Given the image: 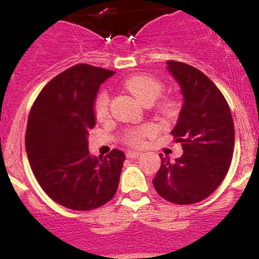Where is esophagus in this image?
I'll use <instances>...</instances> for the list:
<instances>
[{
  "label": "esophagus",
  "instance_id": "esophagus-1",
  "mask_svg": "<svg viewBox=\"0 0 259 259\" xmlns=\"http://www.w3.org/2000/svg\"><path fill=\"white\" fill-rule=\"evenodd\" d=\"M141 155L140 152H136V150H128L127 157L128 158H139Z\"/></svg>",
  "mask_w": 259,
  "mask_h": 259
}]
</instances>
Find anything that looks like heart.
Masks as SVG:
<instances>
[{
    "label": "heart",
    "instance_id": "obj_1",
    "mask_svg": "<svg viewBox=\"0 0 259 259\" xmlns=\"http://www.w3.org/2000/svg\"><path fill=\"white\" fill-rule=\"evenodd\" d=\"M123 85L144 105H152L163 92V84L159 80L144 74H136L127 77L123 81ZM157 111L164 118H171L178 113V102L174 98H163L158 102ZM93 113H95L96 119L100 122L109 119V96L106 92H101L97 95L95 104H93ZM153 134H155L154 125L144 124L127 132L123 141L130 146H140L145 141L146 137L152 136Z\"/></svg>",
    "mask_w": 259,
    "mask_h": 259
}]
</instances>
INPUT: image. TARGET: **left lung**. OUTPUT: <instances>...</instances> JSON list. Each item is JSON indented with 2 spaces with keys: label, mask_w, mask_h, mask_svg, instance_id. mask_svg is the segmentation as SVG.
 <instances>
[{
  "label": "left lung",
  "mask_w": 259,
  "mask_h": 259,
  "mask_svg": "<svg viewBox=\"0 0 259 259\" xmlns=\"http://www.w3.org/2000/svg\"><path fill=\"white\" fill-rule=\"evenodd\" d=\"M167 68L184 97L179 120L171 132L184 153L174 163L159 155L161 168L153 185L164 200L191 205L209 197L227 175L235 127L226 98L206 75L178 61H167Z\"/></svg>",
  "instance_id": "8db88e82"
}]
</instances>
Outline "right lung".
<instances>
[{
	"instance_id": "obj_1",
	"label": "right lung",
	"mask_w": 259,
	"mask_h": 259,
	"mask_svg": "<svg viewBox=\"0 0 259 259\" xmlns=\"http://www.w3.org/2000/svg\"><path fill=\"white\" fill-rule=\"evenodd\" d=\"M114 71L80 63L53 77L31 107L26 152L42 191L67 209L87 211L115 196L125 155L91 157L88 134L100 84Z\"/></svg>"
}]
</instances>
